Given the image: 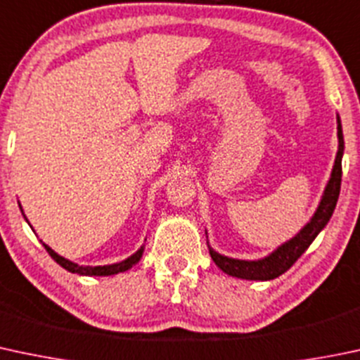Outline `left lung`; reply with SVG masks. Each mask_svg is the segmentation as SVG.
Masks as SVG:
<instances>
[{
  "label": "left lung",
  "mask_w": 360,
  "mask_h": 360,
  "mask_svg": "<svg viewBox=\"0 0 360 360\" xmlns=\"http://www.w3.org/2000/svg\"><path fill=\"white\" fill-rule=\"evenodd\" d=\"M336 134H338V151H336L335 164H333L331 176L328 179L326 188H324L321 202L317 205L316 212L312 217L309 219L307 224L304 226L293 238L288 241L279 245L278 248L272 250L269 255L262 257V259L255 260H245V259H233V257L222 255V253L215 252L210 247L209 236H207V245H209V253L215 266L228 276L240 279H248V281H271V279L278 278L283 272H286L300 259L302 253L310 247L317 234L321 233L326 224L330 222L333 212H335L336 202H338L340 186H342V158L343 150H345V143H343V131H342V120L336 113ZM207 234V229H205Z\"/></svg>",
  "instance_id": "obj_1"
}]
</instances>
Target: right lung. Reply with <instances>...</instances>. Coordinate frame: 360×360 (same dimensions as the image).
<instances>
[{
	"instance_id": "add662e5",
	"label": "right lung",
	"mask_w": 360,
	"mask_h": 360,
	"mask_svg": "<svg viewBox=\"0 0 360 360\" xmlns=\"http://www.w3.org/2000/svg\"><path fill=\"white\" fill-rule=\"evenodd\" d=\"M18 207H20V210H22L20 203H18ZM22 214H24V210H22ZM24 219L27 221L25 214H24ZM27 224H29V221H27ZM30 228H32V226H30ZM41 243H43V241H41ZM43 247L46 248V252L50 253L51 259L55 260L56 264H60V266H62L65 271L74 272V274H79V276H113V274H119V272H126V271H129L132 266H136L139 260H141L143 252H145V245H141V247L136 250L132 255L127 257V259L120 260V262L107 264V266H81V264H75V262H72V260L65 259V257L58 255V253H56L53 248L48 247L46 243H43Z\"/></svg>"
}]
</instances>
